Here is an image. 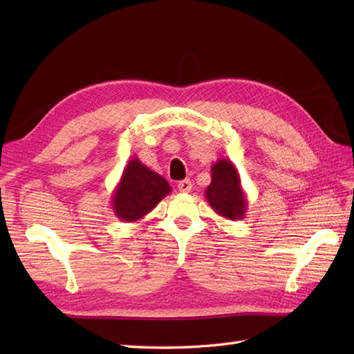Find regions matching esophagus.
Returning a JSON list of instances; mask_svg holds the SVG:
<instances>
[{
  "label": "esophagus",
  "mask_w": 354,
  "mask_h": 354,
  "mask_svg": "<svg viewBox=\"0 0 354 354\" xmlns=\"http://www.w3.org/2000/svg\"><path fill=\"white\" fill-rule=\"evenodd\" d=\"M177 187H178L181 194H189V192L192 190V181L190 180H181V181H178Z\"/></svg>",
  "instance_id": "34e87169"
}]
</instances>
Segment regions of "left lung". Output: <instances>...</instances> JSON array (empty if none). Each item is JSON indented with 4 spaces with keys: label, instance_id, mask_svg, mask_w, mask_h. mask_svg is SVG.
<instances>
[{
    "label": "left lung",
    "instance_id": "obj_1",
    "mask_svg": "<svg viewBox=\"0 0 354 354\" xmlns=\"http://www.w3.org/2000/svg\"><path fill=\"white\" fill-rule=\"evenodd\" d=\"M205 198L214 212L223 218L236 221L245 217L248 199L241 185V177L232 160L220 158L211 167V183Z\"/></svg>",
    "mask_w": 354,
    "mask_h": 354
}]
</instances>
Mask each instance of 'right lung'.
I'll return each mask as SVG.
<instances>
[{
    "instance_id": "1",
    "label": "right lung",
    "mask_w": 354,
    "mask_h": 354,
    "mask_svg": "<svg viewBox=\"0 0 354 354\" xmlns=\"http://www.w3.org/2000/svg\"><path fill=\"white\" fill-rule=\"evenodd\" d=\"M169 194L168 181L133 156L122 171L120 183L113 189L111 203L118 218L133 223L147 216Z\"/></svg>"
}]
</instances>
